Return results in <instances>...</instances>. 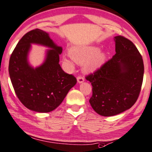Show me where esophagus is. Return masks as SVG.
I'll use <instances>...</instances> for the list:
<instances>
[{
  "mask_svg": "<svg viewBox=\"0 0 152 152\" xmlns=\"http://www.w3.org/2000/svg\"><path fill=\"white\" fill-rule=\"evenodd\" d=\"M77 81L78 83H81L84 81V78L82 77V76H78L77 78Z\"/></svg>",
  "mask_w": 152,
  "mask_h": 152,
  "instance_id": "1",
  "label": "esophagus"
}]
</instances>
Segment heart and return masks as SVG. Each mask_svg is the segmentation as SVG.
<instances>
[{
	"mask_svg": "<svg viewBox=\"0 0 152 152\" xmlns=\"http://www.w3.org/2000/svg\"><path fill=\"white\" fill-rule=\"evenodd\" d=\"M71 57L78 64H83V69L87 72L96 71L105 62L106 53L100 51L96 46L73 47L69 51Z\"/></svg>",
	"mask_w": 152,
	"mask_h": 152,
	"instance_id": "1",
	"label": "heart"
}]
</instances>
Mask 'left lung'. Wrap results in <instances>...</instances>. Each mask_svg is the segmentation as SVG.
<instances>
[{
	"label": "left lung",
	"mask_w": 152,
	"mask_h": 152,
	"mask_svg": "<svg viewBox=\"0 0 152 152\" xmlns=\"http://www.w3.org/2000/svg\"><path fill=\"white\" fill-rule=\"evenodd\" d=\"M114 40L116 54L86 77L93 86L91 107L105 117L130 108L137 100L143 81L144 63L138 49L122 36L115 37Z\"/></svg>",
	"instance_id": "1"
}]
</instances>
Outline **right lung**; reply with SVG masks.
<instances>
[{
	"instance_id": "1",
	"label": "right lung",
	"mask_w": 152,
	"mask_h": 152,
	"mask_svg": "<svg viewBox=\"0 0 152 152\" xmlns=\"http://www.w3.org/2000/svg\"><path fill=\"white\" fill-rule=\"evenodd\" d=\"M32 43L48 47L43 63L34 68L28 61ZM62 47L57 46L45 31L35 29L24 35L14 49L9 61V74L18 98L27 108L49 113L62 103L76 78L60 66Z\"/></svg>"
}]
</instances>
